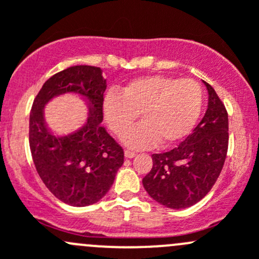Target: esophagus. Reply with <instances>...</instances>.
<instances>
[{
	"instance_id": "obj_1",
	"label": "esophagus",
	"mask_w": 259,
	"mask_h": 259,
	"mask_svg": "<svg viewBox=\"0 0 259 259\" xmlns=\"http://www.w3.org/2000/svg\"><path fill=\"white\" fill-rule=\"evenodd\" d=\"M137 153L133 150H125V158H134Z\"/></svg>"
}]
</instances>
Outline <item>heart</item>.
Returning <instances> with one entry per match:
<instances>
[{"mask_svg": "<svg viewBox=\"0 0 259 259\" xmlns=\"http://www.w3.org/2000/svg\"><path fill=\"white\" fill-rule=\"evenodd\" d=\"M203 105V90L192 79L139 77L111 90L104 99V114L117 137L131 128L141 114L143 124L126 134L125 144L137 149L151 148L160 140L171 145L184 139L194 127Z\"/></svg>", "mask_w": 259, "mask_h": 259, "instance_id": "heart-1", "label": "heart"}]
</instances>
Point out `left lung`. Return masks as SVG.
<instances>
[{
  "mask_svg": "<svg viewBox=\"0 0 259 259\" xmlns=\"http://www.w3.org/2000/svg\"><path fill=\"white\" fill-rule=\"evenodd\" d=\"M208 109L184 142L166 153L153 154V168L143 178L148 194L171 209L194 205L218 179L228 150V113L208 82Z\"/></svg>",
  "mask_w": 259,
  "mask_h": 259,
  "instance_id": "obj_1",
  "label": "left lung"
}]
</instances>
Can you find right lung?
Masks as SVG:
<instances>
[{"label": "right lung", "instance_id": "1", "mask_svg": "<svg viewBox=\"0 0 259 259\" xmlns=\"http://www.w3.org/2000/svg\"><path fill=\"white\" fill-rule=\"evenodd\" d=\"M105 89L100 67H67L44 83L31 108L28 140L36 170L50 192L72 207L99 202L124 163L122 148L101 126ZM65 92L85 96L91 116L76 133L56 138L48 133L42 110L49 100Z\"/></svg>", "mask_w": 259, "mask_h": 259}]
</instances>
